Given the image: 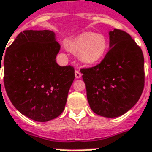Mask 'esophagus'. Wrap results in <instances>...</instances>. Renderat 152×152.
Listing matches in <instances>:
<instances>
[{
    "label": "esophagus",
    "mask_w": 152,
    "mask_h": 152,
    "mask_svg": "<svg viewBox=\"0 0 152 152\" xmlns=\"http://www.w3.org/2000/svg\"><path fill=\"white\" fill-rule=\"evenodd\" d=\"M81 76H82V74L80 73V71H79V69H76V70H75V77H76V79L81 78Z\"/></svg>",
    "instance_id": "obj_1"
}]
</instances>
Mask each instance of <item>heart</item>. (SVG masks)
<instances>
[{"mask_svg":"<svg viewBox=\"0 0 152 152\" xmlns=\"http://www.w3.org/2000/svg\"><path fill=\"white\" fill-rule=\"evenodd\" d=\"M70 48L79 54L83 62L91 64L102 59L107 48V41L103 34L85 33L73 39Z\"/></svg>","mask_w":152,"mask_h":152,"instance_id":"heart-1","label":"heart"}]
</instances>
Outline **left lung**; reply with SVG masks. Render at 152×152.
<instances>
[{
    "label": "left lung",
    "instance_id": "obj_1",
    "mask_svg": "<svg viewBox=\"0 0 152 152\" xmlns=\"http://www.w3.org/2000/svg\"><path fill=\"white\" fill-rule=\"evenodd\" d=\"M110 49L102 61L80 69L91 110L105 118L127 113L139 101L145 85L144 56L125 31L109 33Z\"/></svg>",
    "mask_w": 152,
    "mask_h": 152
}]
</instances>
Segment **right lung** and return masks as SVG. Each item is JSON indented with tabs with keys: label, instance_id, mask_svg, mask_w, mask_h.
Wrapping results in <instances>:
<instances>
[{
	"label": "right lung",
	"instance_id": "obj_1",
	"mask_svg": "<svg viewBox=\"0 0 152 152\" xmlns=\"http://www.w3.org/2000/svg\"><path fill=\"white\" fill-rule=\"evenodd\" d=\"M59 50L53 32L24 30L5 53L3 80L9 99L23 115L37 122L54 119L63 112L75 78L73 66L56 63Z\"/></svg>",
	"mask_w": 152,
	"mask_h": 152
}]
</instances>
